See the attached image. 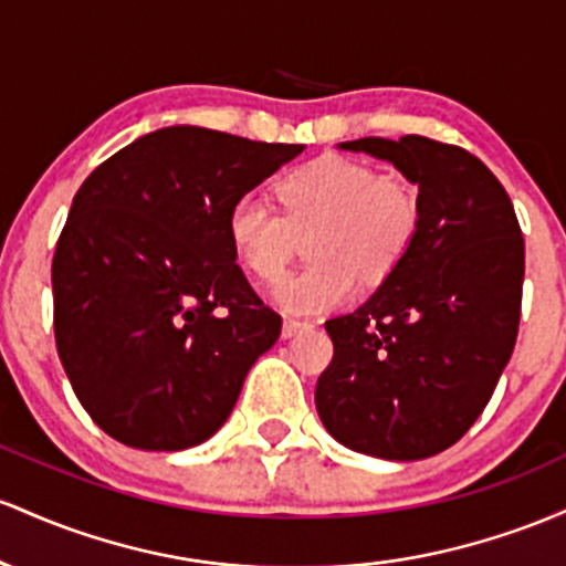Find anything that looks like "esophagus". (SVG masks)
<instances>
[{
    "mask_svg": "<svg viewBox=\"0 0 566 566\" xmlns=\"http://www.w3.org/2000/svg\"><path fill=\"white\" fill-rule=\"evenodd\" d=\"M307 328H313V323L296 321V317H285V321H283V339H291V336L307 332Z\"/></svg>",
    "mask_w": 566,
    "mask_h": 566,
    "instance_id": "esophagus-1",
    "label": "esophagus"
}]
</instances>
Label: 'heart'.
<instances>
[{"instance_id": "heart-1", "label": "heart", "mask_w": 566, "mask_h": 566, "mask_svg": "<svg viewBox=\"0 0 566 566\" xmlns=\"http://www.w3.org/2000/svg\"><path fill=\"white\" fill-rule=\"evenodd\" d=\"M281 208L262 192L232 202L227 232L240 264L259 281H275L289 266L300 238H310L307 270L285 275L270 296L289 313L342 307L355 294V272L379 281L420 224L417 195L401 181H387L368 165L339 155H321L283 176Z\"/></svg>"}]
</instances>
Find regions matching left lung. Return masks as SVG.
Listing matches in <instances>:
<instances>
[{"label":"left lung","mask_w":566,"mask_h":566,"mask_svg":"<svg viewBox=\"0 0 566 566\" xmlns=\"http://www.w3.org/2000/svg\"><path fill=\"white\" fill-rule=\"evenodd\" d=\"M417 184L409 249L355 313L326 321L334 358L315 387L336 441L382 460H424L468 433L511 360L522 317L524 238L479 157L424 136L358 138Z\"/></svg>","instance_id":"left-lung-1"}]
</instances>
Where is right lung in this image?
Listing matches in <instances>:
<instances>
[{
	"mask_svg": "<svg viewBox=\"0 0 566 566\" xmlns=\"http://www.w3.org/2000/svg\"><path fill=\"white\" fill-rule=\"evenodd\" d=\"M302 144L174 125L87 176L53 256L55 347L104 433L146 452L208 441L281 315L234 264L227 216Z\"/></svg>",
	"mask_w": 566,
	"mask_h": 566,
	"instance_id": "1",
	"label": "right lung"
}]
</instances>
